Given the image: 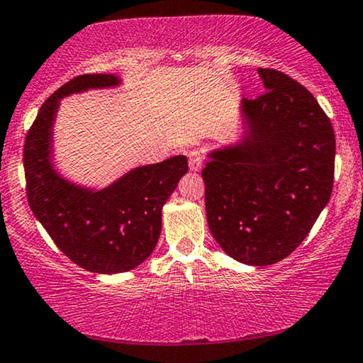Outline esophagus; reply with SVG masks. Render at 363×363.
I'll return each instance as SVG.
<instances>
[{
	"instance_id": "obj_1",
	"label": "esophagus",
	"mask_w": 363,
	"mask_h": 363,
	"mask_svg": "<svg viewBox=\"0 0 363 363\" xmlns=\"http://www.w3.org/2000/svg\"><path fill=\"white\" fill-rule=\"evenodd\" d=\"M189 160V169L192 172H197L202 169V152L199 150H191L187 155Z\"/></svg>"
}]
</instances>
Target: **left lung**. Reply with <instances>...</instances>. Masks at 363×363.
<instances>
[{
  "label": "left lung",
  "instance_id": "obj_1",
  "mask_svg": "<svg viewBox=\"0 0 363 363\" xmlns=\"http://www.w3.org/2000/svg\"><path fill=\"white\" fill-rule=\"evenodd\" d=\"M264 94L242 100L238 141L207 155L208 228L228 257L252 267L281 262L308 237L334 184L335 136L313 94L258 69Z\"/></svg>",
  "mask_w": 363,
  "mask_h": 363
}]
</instances>
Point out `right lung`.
<instances>
[{"mask_svg":"<svg viewBox=\"0 0 363 363\" xmlns=\"http://www.w3.org/2000/svg\"><path fill=\"white\" fill-rule=\"evenodd\" d=\"M118 85L115 74H85L67 82L40 106L24 143L30 211L65 257L99 274L130 272L150 257L161 235L162 206L187 172V157L172 156L95 189L55 169L54 123L60 100Z\"/></svg>","mask_w":363,"mask_h":363,"instance_id":"1","label":"right lung"}]
</instances>
